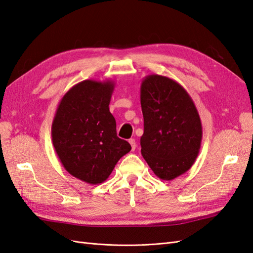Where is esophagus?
I'll list each match as a JSON object with an SVG mask.
<instances>
[{
  "mask_svg": "<svg viewBox=\"0 0 253 253\" xmlns=\"http://www.w3.org/2000/svg\"><path fill=\"white\" fill-rule=\"evenodd\" d=\"M128 142H129V145H131V148H132V150H133V151H134V150L136 149V147H137V146H136V141H135V139L131 138V139L128 140Z\"/></svg>",
  "mask_w": 253,
  "mask_h": 253,
  "instance_id": "esophagus-1",
  "label": "esophagus"
}]
</instances>
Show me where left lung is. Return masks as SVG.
Returning <instances> with one entry per match:
<instances>
[{
  "label": "left lung",
  "mask_w": 253,
  "mask_h": 253,
  "mask_svg": "<svg viewBox=\"0 0 253 253\" xmlns=\"http://www.w3.org/2000/svg\"><path fill=\"white\" fill-rule=\"evenodd\" d=\"M141 155L154 174L171 181L194 165L202 125L192 97L174 80L150 74L140 85Z\"/></svg>",
  "instance_id": "8db88e82"
}]
</instances>
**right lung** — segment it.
Wrapping results in <instances>:
<instances>
[{
	"instance_id": "right-lung-1",
	"label": "right lung",
	"mask_w": 253,
	"mask_h": 253,
	"mask_svg": "<svg viewBox=\"0 0 253 253\" xmlns=\"http://www.w3.org/2000/svg\"><path fill=\"white\" fill-rule=\"evenodd\" d=\"M114 89L112 80L80 82L61 98L52 122V141L61 165L92 185L104 182L131 151V145L117 136L108 107Z\"/></svg>"
}]
</instances>
